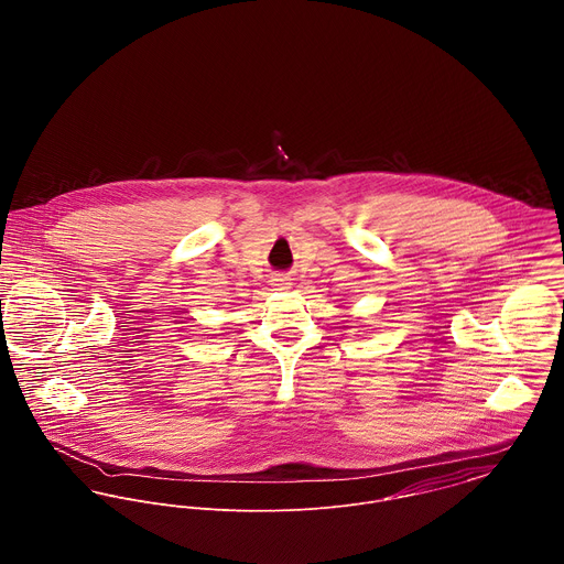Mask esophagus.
<instances>
[{
  "mask_svg": "<svg viewBox=\"0 0 564 564\" xmlns=\"http://www.w3.org/2000/svg\"><path fill=\"white\" fill-rule=\"evenodd\" d=\"M275 282H278L275 286H280V284H289V282H286V280H282V278H275Z\"/></svg>",
  "mask_w": 564,
  "mask_h": 564,
  "instance_id": "34e87169",
  "label": "esophagus"
}]
</instances>
